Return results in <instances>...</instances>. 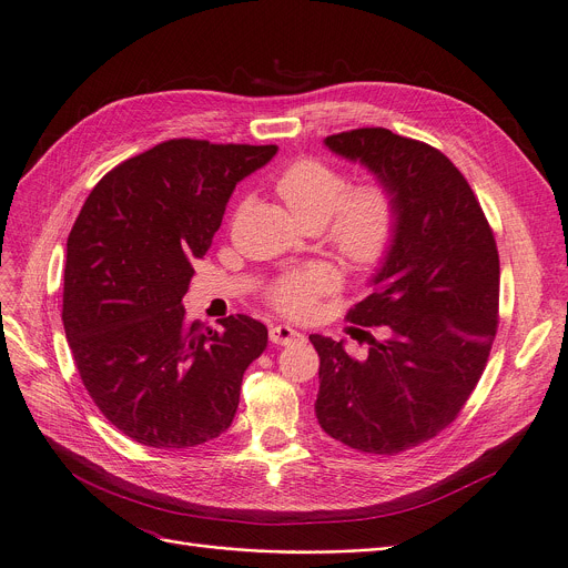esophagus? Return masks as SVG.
<instances>
[{
	"label": "esophagus",
	"instance_id": "esophagus-1",
	"mask_svg": "<svg viewBox=\"0 0 568 568\" xmlns=\"http://www.w3.org/2000/svg\"><path fill=\"white\" fill-rule=\"evenodd\" d=\"M303 335L290 326H285V323H276V326L270 328V342L272 344H281V346H287L292 342H301Z\"/></svg>",
	"mask_w": 568,
	"mask_h": 568
}]
</instances>
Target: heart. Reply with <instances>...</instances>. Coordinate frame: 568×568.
<instances>
[{"label": "heart", "instance_id": "heart-1", "mask_svg": "<svg viewBox=\"0 0 568 568\" xmlns=\"http://www.w3.org/2000/svg\"><path fill=\"white\" fill-rule=\"evenodd\" d=\"M274 193L301 226H323L333 252L353 267H373L393 247L399 209L384 182L348 186L344 171L328 161L298 156L274 178ZM337 285L339 274L331 263H310L278 276L270 298L292 316H310Z\"/></svg>", "mask_w": 568, "mask_h": 568}]
</instances>
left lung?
<instances>
[{"instance_id":"obj_1","label":"left lung","mask_w":568,"mask_h":568,"mask_svg":"<svg viewBox=\"0 0 568 568\" xmlns=\"http://www.w3.org/2000/svg\"><path fill=\"white\" fill-rule=\"evenodd\" d=\"M390 186L399 224L373 292L346 318L371 337L364 359L310 335L318 353L314 414L335 440L393 456L449 427L488 364L499 323V252L493 226L452 161L429 143L359 128L326 136ZM364 333V331H362Z\"/></svg>"}]
</instances>
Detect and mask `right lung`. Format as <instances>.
I'll list each match as a JSON object with an SVG mask.
<instances>
[{"label": "right lung", "mask_w": 568, "mask_h": 568, "mask_svg": "<svg viewBox=\"0 0 568 568\" xmlns=\"http://www.w3.org/2000/svg\"><path fill=\"white\" fill-rule=\"evenodd\" d=\"M276 145L171 139L112 169L67 237L62 323L88 393L128 438L189 449L229 429L267 328L231 314L213 331L182 298L226 202Z\"/></svg>", "instance_id": "1"}]
</instances>
